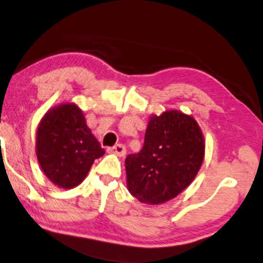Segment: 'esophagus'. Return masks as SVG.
Returning a JSON list of instances; mask_svg holds the SVG:
<instances>
[{
    "instance_id": "obj_1",
    "label": "esophagus",
    "mask_w": 263,
    "mask_h": 263,
    "mask_svg": "<svg viewBox=\"0 0 263 263\" xmlns=\"http://www.w3.org/2000/svg\"><path fill=\"white\" fill-rule=\"evenodd\" d=\"M107 151H109L110 153L116 154V156H119V157H125V154H126V147L123 144H116V145H114V147L109 148Z\"/></svg>"
}]
</instances>
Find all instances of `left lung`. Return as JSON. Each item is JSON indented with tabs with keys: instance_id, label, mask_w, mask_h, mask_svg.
I'll return each instance as SVG.
<instances>
[{
	"instance_id": "obj_1",
	"label": "left lung",
	"mask_w": 263,
	"mask_h": 263,
	"mask_svg": "<svg viewBox=\"0 0 263 263\" xmlns=\"http://www.w3.org/2000/svg\"><path fill=\"white\" fill-rule=\"evenodd\" d=\"M203 157V135L194 118L178 110L152 116L143 148L125 160L128 191L144 203H164L194 181Z\"/></svg>"
}]
</instances>
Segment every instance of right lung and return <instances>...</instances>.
<instances>
[{
	"label": "right lung",
	"instance_id": "obj_1",
	"mask_svg": "<svg viewBox=\"0 0 263 263\" xmlns=\"http://www.w3.org/2000/svg\"><path fill=\"white\" fill-rule=\"evenodd\" d=\"M105 154L76 104L45 114L36 132V157L47 179L62 189L83 181L94 160Z\"/></svg>",
	"mask_w": 263,
	"mask_h": 263
}]
</instances>
